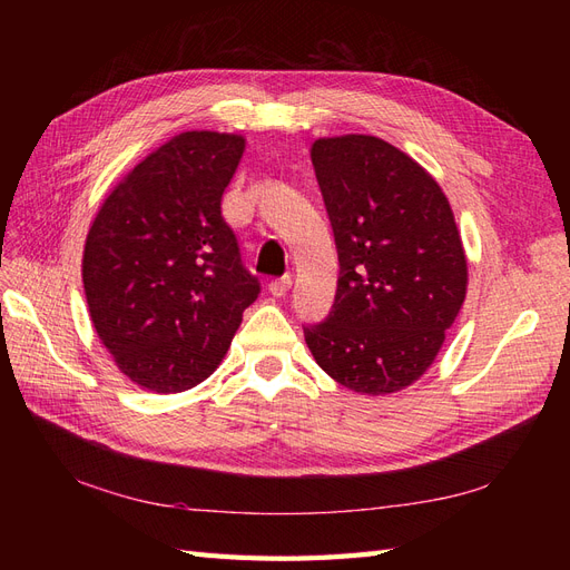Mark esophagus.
Wrapping results in <instances>:
<instances>
[{
  "label": "esophagus",
  "instance_id": "1",
  "mask_svg": "<svg viewBox=\"0 0 570 570\" xmlns=\"http://www.w3.org/2000/svg\"><path fill=\"white\" fill-rule=\"evenodd\" d=\"M289 287H292V275H283V278H275L268 283V292L273 297H285Z\"/></svg>",
  "mask_w": 570,
  "mask_h": 570
}]
</instances>
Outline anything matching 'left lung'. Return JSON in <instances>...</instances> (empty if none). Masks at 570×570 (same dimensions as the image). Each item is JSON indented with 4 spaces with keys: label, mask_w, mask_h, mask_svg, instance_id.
Returning a JSON list of instances; mask_svg holds the SVG:
<instances>
[{
    "label": "left lung",
    "mask_w": 570,
    "mask_h": 570,
    "mask_svg": "<svg viewBox=\"0 0 570 570\" xmlns=\"http://www.w3.org/2000/svg\"><path fill=\"white\" fill-rule=\"evenodd\" d=\"M312 164L340 278L331 314L304 325L316 364L361 394L425 373L465 297V256L440 185L371 135L316 140Z\"/></svg>",
    "instance_id": "left-lung-1"
}]
</instances>
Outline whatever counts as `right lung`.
<instances>
[{
  "label": "right lung",
  "mask_w": 570,
  "mask_h": 570,
  "mask_svg": "<svg viewBox=\"0 0 570 570\" xmlns=\"http://www.w3.org/2000/svg\"><path fill=\"white\" fill-rule=\"evenodd\" d=\"M243 151L239 135L183 132L137 164L92 223L85 297L99 340L140 387L206 381L262 292L220 214Z\"/></svg>",
  "instance_id": "obj_1"
}]
</instances>
